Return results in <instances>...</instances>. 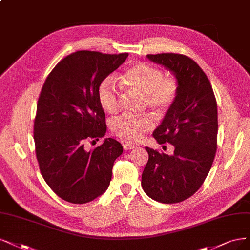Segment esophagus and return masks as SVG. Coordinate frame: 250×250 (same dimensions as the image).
Returning <instances> with one entry per match:
<instances>
[{
  "label": "esophagus",
  "mask_w": 250,
  "mask_h": 250,
  "mask_svg": "<svg viewBox=\"0 0 250 250\" xmlns=\"http://www.w3.org/2000/svg\"><path fill=\"white\" fill-rule=\"evenodd\" d=\"M123 147L125 150H128V149H134L136 145L132 144V143H128V142H125V143H123Z\"/></svg>",
  "instance_id": "obj_1"
}]
</instances>
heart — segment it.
<instances>
[{
	"instance_id": "obj_1",
	"label": "heart",
	"mask_w": 250,
	"mask_h": 250,
	"mask_svg": "<svg viewBox=\"0 0 250 250\" xmlns=\"http://www.w3.org/2000/svg\"><path fill=\"white\" fill-rule=\"evenodd\" d=\"M124 81L128 89L143 95L144 105L156 113L168 111L176 102L180 90L176 76H165L162 69L147 62H137L128 67L125 72ZM98 98L105 112L114 114L119 110L122 95L112 77H107L100 83ZM153 125V120L148 114H124L111 122L110 128L118 138L136 142L144 133L151 131Z\"/></svg>"
}]
</instances>
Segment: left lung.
Segmentation results:
<instances>
[{
  "label": "left lung",
  "mask_w": 250,
  "mask_h": 250,
  "mask_svg": "<svg viewBox=\"0 0 250 250\" xmlns=\"http://www.w3.org/2000/svg\"><path fill=\"white\" fill-rule=\"evenodd\" d=\"M172 71L180 83L178 98L152 136L174 145L173 155L145 147L148 152L141 184L146 195L164 204L191 197L204 183L217 148V103L205 72L180 53L147 54Z\"/></svg>",
  "instance_id": "left-lung-1"
}]
</instances>
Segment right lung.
Returning <instances> with one entry per match:
<instances>
[{
    "label": "right lung",
    "instance_id": "add662e5",
    "mask_svg": "<svg viewBox=\"0 0 250 250\" xmlns=\"http://www.w3.org/2000/svg\"><path fill=\"white\" fill-rule=\"evenodd\" d=\"M128 53L81 50L63 58L46 78L37 103L34 141L42 176L57 195L84 204L106 191L123 146L112 138L87 150L106 134L98 88Z\"/></svg>",
    "mask_w": 250,
    "mask_h": 250
}]
</instances>
